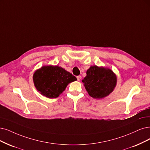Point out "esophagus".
Returning a JSON list of instances; mask_svg holds the SVG:
<instances>
[{
	"instance_id": "obj_1",
	"label": "esophagus",
	"mask_w": 150,
	"mask_h": 150,
	"mask_svg": "<svg viewBox=\"0 0 150 150\" xmlns=\"http://www.w3.org/2000/svg\"><path fill=\"white\" fill-rule=\"evenodd\" d=\"M76 79H77V80H78V81H80V80L81 79V76H76Z\"/></svg>"
}]
</instances>
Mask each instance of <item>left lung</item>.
Listing matches in <instances>:
<instances>
[{
  "label": "left lung",
  "instance_id": "8db88e82",
  "mask_svg": "<svg viewBox=\"0 0 150 150\" xmlns=\"http://www.w3.org/2000/svg\"><path fill=\"white\" fill-rule=\"evenodd\" d=\"M89 95L94 98H103L108 96L116 85L117 78L112 71L96 65L91 66L82 80Z\"/></svg>",
  "mask_w": 150,
  "mask_h": 150
}]
</instances>
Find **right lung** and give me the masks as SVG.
<instances>
[{
  "label": "right lung",
  "instance_id": "obj_1",
  "mask_svg": "<svg viewBox=\"0 0 150 150\" xmlns=\"http://www.w3.org/2000/svg\"><path fill=\"white\" fill-rule=\"evenodd\" d=\"M76 78L59 66H44L35 71L33 81L38 91L49 98H57Z\"/></svg>",
  "mask_w": 150,
  "mask_h": 150
}]
</instances>
